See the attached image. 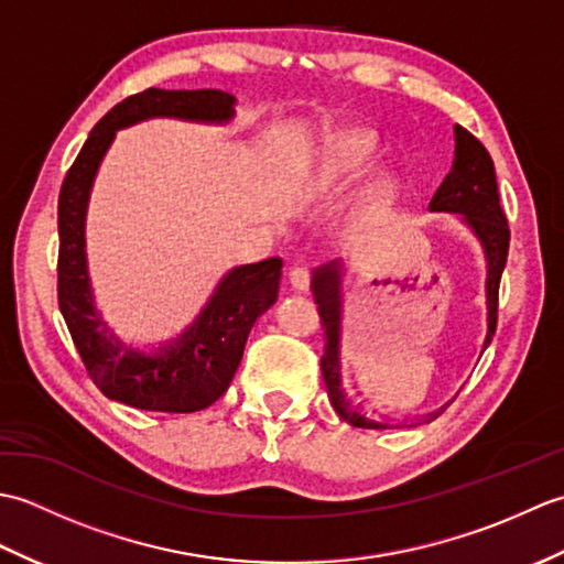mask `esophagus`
<instances>
[{
    "mask_svg": "<svg viewBox=\"0 0 564 564\" xmlns=\"http://www.w3.org/2000/svg\"><path fill=\"white\" fill-rule=\"evenodd\" d=\"M291 285H293L295 291H301V293L310 291V271L305 267H295L291 271Z\"/></svg>",
    "mask_w": 564,
    "mask_h": 564,
    "instance_id": "34e87169",
    "label": "esophagus"
}]
</instances>
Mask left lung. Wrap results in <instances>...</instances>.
<instances>
[{
  "instance_id": "obj_1",
  "label": "left lung",
  "mask_w": 564,
  "mask_h": 564,
  "mask_svg": "<svg viewBox=\"0 0 564 564\" xmlns=\"http://www.w3.org/2000/svg\"><path fill=\"white\" fill-rule=\"evenodd\" d=\"M431 210L460 213L463 220L482 242L487 257V307H489V332L487 344L492 341L497 329V307H499V281L505 271L509 254V223L505 208L499 203L495 164L485 145L470 130L455 126V160L451 172L436 188L429 203ZM339 263H329L315 271L313 293L325 329V354L319 358L322 378H325L329 402L346 424L358 429H388V424L366 419L356 406L349 404L339 380V322H341V293H339ZM414 426L398 424L394 429Z\"/></svg>"
}]
</instances>
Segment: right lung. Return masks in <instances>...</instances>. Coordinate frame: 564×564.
Returning a JSON list of instances; mask_svg holds the SVG:
<instances>
[{"label": "right lung", "instance_id": "right-lung-1", "mask_svg": "<svg viewBox=\"0 0 564 564\" xmlns=\"http://www.w3.org/2000/svg\"><path fill=\"white\" fill-rule=\"evenodd\" d=\"M154 116L225 123L235 116V97L220 89L150 87L116 104L94 126L57 198V303L84 368L106 398L135 410L188 414L206 410L230 388L251 327L279 297L283 261L271 257L232 269L182 339L160 354H140L113 339L91 301L84 213L116 130Z\"/></svg>", "mask_w": 564, "mask_h": 564}]
</instances>
